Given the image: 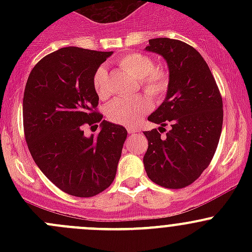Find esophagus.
Here are the masks:
<instances>
[{
  "mask_svg": "<svg viewBox=\"0 0 252 252\" xmlns=\"http://www.w3.org/2000/svg\"><path fill=\"white\" fill-rule=\"evenodd\" d=\"M126 130H128L129 134H135L136 131H138V129L134 128V126H128V128H126Z\"/></svg>",
  "mask_w": 252,
  "mask_h": 252,
  "instance_id": "obj_1",
  "label": "esophagus"
}]
</instances>
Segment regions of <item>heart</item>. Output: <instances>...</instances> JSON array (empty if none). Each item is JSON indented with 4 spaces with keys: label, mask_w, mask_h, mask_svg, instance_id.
<instances>
[{
    "label": "heart",
    "mask_w": 252,
    "mask_h": 252,
    "mask_svg": "<svg viewBox=\"0 0 252 252\" xmlns=\"http://www.w3.org/2000/svg\"><path fill=\"white\" fill-rule=\"evenodd\" d=\"M118 64L124 72L138 79V85L152 100H161L168 91L169 75L163 68L155 67V62L150 56L141 52H131L122 56ZM93 86L96 95L101 100L110 96L108 90V70L105 65H100L93 75ZM152 105L149 97L136 95L135 97L122 100L116 98L106 106V116L111 122L121 126H131L140 121L142 116L151 110Z\"/></svg>",
    "instance_id": "1"
}]
</instances>
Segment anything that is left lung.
Listing matches in <instances>:
<instances>
[{
    "instance_id": "8db88e82",
    "label": "left lung",
    "mask_w": 252,
    "mask_h": 252,
    "mask_svg": "<svg viewBox=\"0 0 252 252\" xmlns=\"http://www.w3.org/2000/svg\"><path fill=\"white\" fill-rule=\"evenodd\" d=\"M145 50L161 55L169 69L166 98L147 118L161 126L144 133L149 141L145 171L161 187L182 189L201 175L215 155L222 133V96L207 63L190 45L158 37L149 40ZM167 124L171 130L161 137Z\"/></svg>"
}]
</instances>
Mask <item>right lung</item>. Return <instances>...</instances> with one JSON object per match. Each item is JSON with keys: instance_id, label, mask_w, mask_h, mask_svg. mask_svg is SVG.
Returning a JSON list of instances; mask_svg holds the SVG:
<instances>
[{"instance_id": "obj_1", "label": "right lung", "mask_w": 252, "mask_h": 252, "mask_svg": "<svg viewBox=\"0 0 252 252\" xmlns=\"http://www.w3.org/2000/svg\"><path fill=\"white\" fill-rule=\"evenodd\" d=\"M111 55L60 48L36 63L25 85L23 124L30 154L42 173L73 196H95L110 187L128 134L96 111L93 75ZM96 123L100 133L86 138L82 126Z\"/></svg>"}]
</instances>
